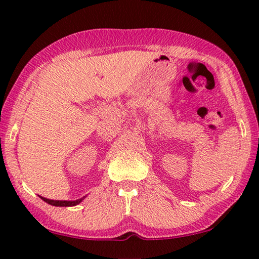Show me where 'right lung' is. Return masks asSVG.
<instances>
[{"mask_svg": "<svg viewBox=\"0 0 259 259\" xmlns=\"http://www.w3.org/2000/svg\"><path fill=\"white\" fill-rule=\"evenodd\" d=\"M41 199L43 201H46L47 203H49L51 205H56V207H73V205H76L80 202H82V200L84 198H81L78 200H75V201H59V200H49L47 198H42Z\"/></svg>", "mask_w": 259, "mask_h": 259, "instance_id": "obj_1", "label": "right lung"}]
</instances>
